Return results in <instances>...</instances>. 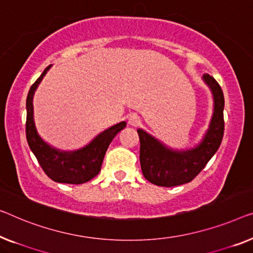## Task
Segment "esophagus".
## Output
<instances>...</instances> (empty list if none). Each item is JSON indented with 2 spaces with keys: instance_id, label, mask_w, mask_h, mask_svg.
I'll list each match as a JSON object with an SVG mask.
<instances>
[{
  "instance_id": "1",
  "label": "esophagus",
  "mask_w": 253,
  "mask_h": 253,
  "mask_svg": "<svg viewBox=\"0 0 253 253\" xmlns=\"http://www.w3.org/2000/svg\"><path fill=\"white\" fill-rule=\"evenodd\" d=\"M139 122H141V120H139V117L137 115L133 114V115H130L129 117H128V123H129L131 126H137Z\"/></svg>"
}]
</instances>
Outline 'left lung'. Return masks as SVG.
I'll list each match as a JSON object with an SVG mask.
<instances>
[{
  "mask_svg": "<svg viewBox=\"0 0 253 253\" xmlns=\"http://www.w3.org/2000/svg\"><path fill=\"white\" fill-rule=\"evenodd\" d=\"M213 95V115L209 129L197 148L174 151L137 129L139 136V161L145 179L158 186L172 187L190 183L206 167L217 152L224 136V94L220 85L209 74L203 76Z\"/></svg>",
  "mask_w": 253,
  "mask_h": 253,
  "instance_id": "obj_1",
  "label": "left lung"
}]
</instances>
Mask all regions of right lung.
I'll return each mask as SVG.
<instances>
[{"label":"right lung","mask_w":253,"mask_h":253,"mask_svg":"<svg viewBox=\"0 0 253 253\" xmlns=\"http://www.w3.org/2000/svg\"><path fill=\"white\" fill-rule=\"evenodd\" d=\"M50 67L45 68L42 75L30 86L26 101V108H27L26 137L29 148L35 154L41 167L52 180L65 184H84L99 174L109 145L116 135L126 127V123H119L102 131L88 145L74 152H62L46 144L37 134L34 123L33 96Z\"/></svg>","instance_id":"add662e5"}]
</instances>
